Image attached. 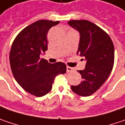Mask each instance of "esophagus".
Segmentation results:
<instances>
[{
	"mask_svg": "<svg viewBox=\"0 0 125 125\" xmlns=\"http://www.w3.org/2000/svg\"><path fill=\"white\" fill-rule=\"evenodd\" d=\"M73 71V68H71V67H70V66H67L66 67V71L67 72H71Z\"/></svg>",
	"mask_w": 125,
	"mask_h": 125,
	"instance_id": "obj_1",
	"label": "esophagus"
}]
</instances>
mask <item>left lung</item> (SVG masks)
Instances as JSON below:
<instances>
[{
	"mask_svg": "<svg viewBox=\"0 0 125 125\" xmlns=\"http://www.w3.org/2000/svg\"><path fill=\"white\" fill-rule=\"evenodd\" d=\"M68 24L80 34L78 54L87 61L85 68L79 71L82 83L71 86L73 92L88 96L100 88L111 74L115 51L111 38L99 26L87 20H71Z\"/></svg>",
	"mask_w": 125,
	"mask_h": 125,
	"instance_id": "obj_1",
	"label": "left lung"
}]
</instances>
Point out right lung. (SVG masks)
Masks as SVG:
<instances>
[{
    "mask_svg": "<svg viewBox=\"0 0 125 125\" xmlns=\"http://www.w3.org/2000/svg\"><path fill=\"white\" fill-rule=\"evenodd\" d=\"M59 21L38 20L19 32L10 52L11 70L18 84L27 92L40 97L49 93L54 79L66 72L64 63H50L41 59L47 50V33Z\"/></svg>",
    "mask_w": 125,
    "mask_h": 125,
    "instance_id": "obj_1",
    "label": "right lung"
}]
</instances>
